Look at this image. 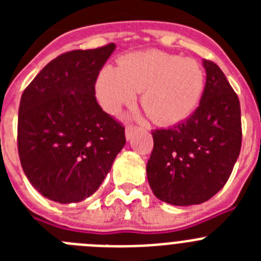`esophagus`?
Here are the masks:
<instances>
[{"label": "esophagus", "instance_id": "1", "mask_svg": "<svg viewBox=\"0 0 261 261\" xmlns=\"http://www.w3.org/2000/svg\"><path fill=\"white\" fill-rule=\"evenodd\" d=\"M136 132V128H133V126H126L125 128V138L126 140H130V138L133 137V133Z\"/></svg>", "mask_w": 261, "mask_h": 261}]
</instances>
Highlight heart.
<instances>
[{
    "mask_svg": "<svg viewBox=\"0 0 261 261\" xmlns=\"http://www.w3.org/2000/svg\"><path fill=\"white\" fill-rule=\"evenodd\" d=\"M205 73L193 59L147 50L126 56L121 65H107L96 80V96L107 112L135 102L142 92L146 114L161 124L186 119L204 93Z\"/></svg>",
    "mask_w": 261,
    "mask_h": 261,
    "instance_id": "b5f03b06",
    "label": "heart"
}]
</instances>
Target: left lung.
<instances>
[{
  "instance_id": "1",
  "label": "left lung",
  "mask_w": 261,
  "mask_h": 261,
  "mask_svg": "<svg viewBox=\"0 0 261 261\" xmlns=\"http://www.w3.org/2000/svg\"><path fill=\"white\" fill-rule=\"evenodd\" d=\"M206 82L197 110L183 123L153 130L146 175L156 199L190 206L222 190L242 145L241 105L214 62L202 60Z\"/></svg>"
}]
</instances>
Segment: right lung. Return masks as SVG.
I'll return each instance as SVG.
<instances>
[{
  "label": "right lung",
  "instance_id": "right-lung-1",
  "mask_svg": "<svg viewBox=\"0 0 261 261\" xmlns=\"http://www.w3.org/2000/svg\"><path fill=\"white\" fill-rule=\"evenodd\" d=\"M116 45L64 53L20 98L18 153L32 187L59 204L98 191L125 145L124 128L95 98L99 71Z\"/></svg>",
  "mask_w": 261,
  "mask_h": 261
}]
</instances>
